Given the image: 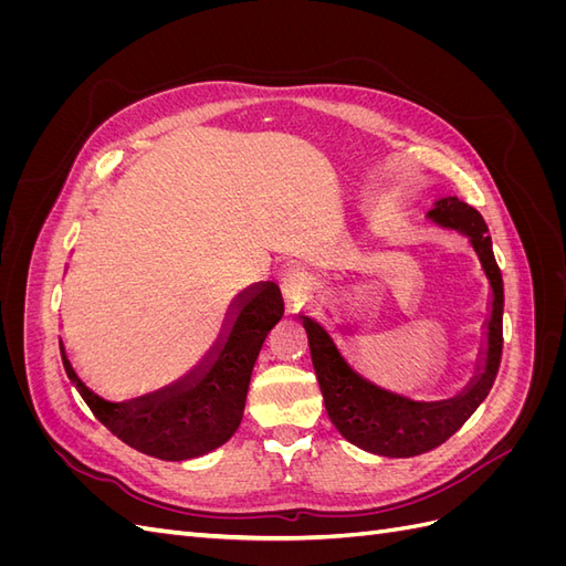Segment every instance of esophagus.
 I'll list each match as a JSON object with an SVG mask.
<instances>
[{"instance_id":"obj_1","label":"esophagus","mask_w":566,"mask_h":566,"mask_svg":"<svg viewBox=\"0 0 566 566\" xmlns=\"http://www.w3.org/2000/svg\"><path fill=\"white\" fill-rule=\"evenodd\" d=\"M281 290H283V297H285V304L287 310H300L302 302L306 300V295H310L312 290V281L304 276L302 271H287L283 281H281Z\"/></svg>"}]
</instances>
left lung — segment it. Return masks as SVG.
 <instances>
[{
	"instance_id": "left-lung-1",
	"label": "left lung",
	"mask_w": 566,
	"mask_h": 566,
	"mask_svg": "<svg viewBox=\"0 0 566 566\" xmlns=\"http://www.w3.org/2000/svg\"><path fill=\"white\" fill-rule=\"evenodd\" d=\"M427 219L470 238L491 285L484 349L476 375L458 397L443 401H413L382 389L358 375L339 354L335 339L310 316H300L310 337L312 364L331 422L354 447L375 455L410 458L441 447L474 413L493 387L503 354V276L495 264L486 221L468 202L447 196L434 202Z\"/></svg>"
}]
</instances>
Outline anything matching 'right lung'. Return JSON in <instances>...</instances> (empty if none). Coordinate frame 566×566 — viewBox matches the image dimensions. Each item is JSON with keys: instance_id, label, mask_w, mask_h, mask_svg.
<instances>
[{"instance_id": "right-lung-1", "label": "right lung", "mask_w": 566, "mask_h": 566, "mask_svg": "<svg viewBox=\"0 0 566 566\" xmlns=\"http://www.w3.org/2000/svg\"><path fill=\"white\" fill-rule=\"evenodd\" d=\"M281 316L283 297L276 283L264 281L245 287L233 300L214 347L191 373L129 401L98 397L73 368L63 339L59 345L67 378L101 424L146 455L191 460L219 449L238 430L254 361Z\"/></svg>"}]
</instances>
